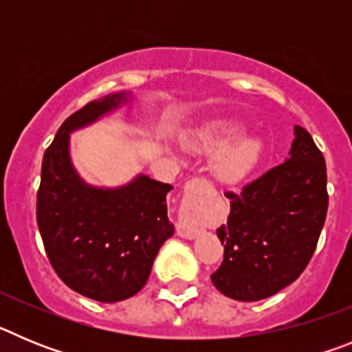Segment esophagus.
Segmentation results:
<instances>
[{
  "mask_svg": "<svg viewBox=\"0 0 352 352\" xmlns=\"http://www.w3.org/2000/svg\"><path fill=\"white\" fill-rule=\"evenodd\" d=\"M208 186H210L208 179H204V178H192V179H188V182L185 183V186H183V192H185V194H190V192L203 190V188H208ZM178 234L182 236V238L194 239L195 236L199 234V229H197V227H194V226H188V223H179V226H178Z\"/></svg>",
  "mask_w": 352,
  "mask_h": 352,
  "instance_id": "1",
  "label": "esophagus"
}]
</instances>
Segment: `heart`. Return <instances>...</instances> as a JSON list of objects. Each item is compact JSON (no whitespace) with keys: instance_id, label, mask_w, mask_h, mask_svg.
Here are the masks:
<instances>
[{"instance_id":"b5f03b06","label":"heart","mask_w":352,"mask_h":352,"mask_svg":"<svg viewBox=\"0 0 352 352\" xmlns=\"http://www.w3.org/2000/svg\"><path fill=\"white\" fill-rule=\"evenodd\" d=\"M241 133L243 129L236 123H220L190 144L206 153H219L213 162L217 178L226 183H234L243 179L257 166L261 157V144L256 139L234 142Z\"/></svg>"}]
</instances>
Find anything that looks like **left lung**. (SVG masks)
<instances>
[{"mask_svg":"<svg viewBox=\"0 0 352 352\" xmlns=\"http://www.w3.org/2000/svg\"><path fill=\"white\" fill-rule=\"evenodd\" d=\"M289 158L231 199L227 223L217 229L223 261L211 275L222 294L238 301L270 298L305 272L328 211L326 162L312 135L294 126Z\"/></svg>","mask_w":352,"mask_h":352,"instance_id":"8db88e82","label":"left lung"}]
</instances>
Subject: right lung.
I'll list each match as a JSON object with an SVG mask.
<instances>
[{
    "instance_id": "1",
    "label": "right lung",
    "mask_w": 352,
    "mask_h": 352,
    "mask_svg": "<svg viewBox=\"0 0 352 352\" xmlns=\"http://www.w3.org/2000/svg\"><path fill=\"white\" fill-rule=\"evenodd\" d=\"M125 93L89 102L68 116L45 149L36 194V223L45 254L61 280L102 303L138 294L158 250L174 234L167 219V183L138 176L104 190L77 176L68 157L70 132L125 102Z\"/></svg>"
}]
</instances>
